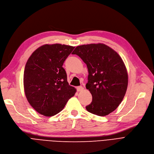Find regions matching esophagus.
Returning a JSON list of instances; mask_svg holds the SVG:
<instances>
[{"label": "esophagus", "instance_id": "34e87169", "mask_svg": "<svg viewBox=\"0 0 154 154\" xmlns=\"http://www.w3.org/2000/svg\"><path fill=\"white\" fill-rule=\"evenodd\" d=\"M76 90L78 91H82L83 90V87H82V86H79V87H76Z\"/></svg>", "mask_w": 154, "mask_h": 154}]
</instances>
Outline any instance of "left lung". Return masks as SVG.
I'll return each instance as SVG.
<instances>
[{"label":"left lung","mask_w":154,"mask_h":154,"mask_svg":"<svg viewBox=\"0 0 154 154\" xmlns=\"http://www.w3.org/2000/svg\"><path fill=\"white\" fill-rule=\"evenodd\" d=\"M72 54L80 57L88 70L86 88L92 101L86 109L99 116L113 112L123 99L128 87V73L121 57L102 44L78 46Z\"/></svg>","instance_id":"left-lung-1"}]
</instances>
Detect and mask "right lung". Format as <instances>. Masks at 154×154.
Here are the masks:
<instances>
[{
    "label": "right lung",
    "mask_w": 154,
    "mask_h": 154,
    "mask_svg": "<svg viewBox=\"0 0 154 154\" xmlns=\"http://www.w3.org/2000/svg\"><path fill=\"white\" fill-rule=\"evenodd\" d=\"M75 47L59 44L38 48L28 59L24 71L27 100L40 114L50 117L62 110L76 89L67 81L63 65Z\"/></svg>",
    "instance_id": "add662e5"
}]
</instances>
